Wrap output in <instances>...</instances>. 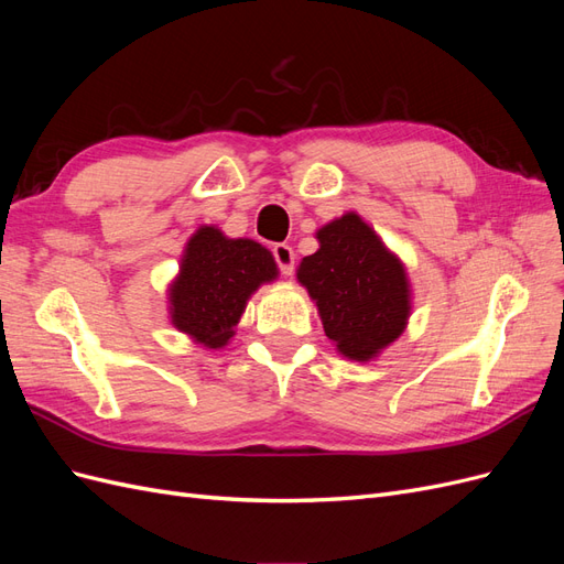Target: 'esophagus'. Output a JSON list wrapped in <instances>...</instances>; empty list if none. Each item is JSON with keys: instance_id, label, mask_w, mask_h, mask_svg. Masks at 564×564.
<instances>
[{"instance_id": "esophagus-1", "label": "esophagus", "mask_w": 564, "mask_h": 564, "mask_svg": "<svg viewBox=\"0 0 564 564\" xmlns=\"http://www.w3.org/2000/svg\"><path fill=\"white\" fill-rule=\"evenodd\" d=\"M272 259H275V263H278V268H280L282 275H294V268H296V253H294V249H292V247L284 245V242L275 245V247H272Z\"/></svg>"}]
</instances>
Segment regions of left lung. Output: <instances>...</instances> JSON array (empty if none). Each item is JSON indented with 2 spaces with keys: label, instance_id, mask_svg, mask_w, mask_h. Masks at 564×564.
<instances>
[{
  "label": "left lung",
  "instance_id": "left-lung-1",
  "mask_svg": "<svg viewBox=\"0 0 564 564\" xmlns=\"http://www.w3.org/2000/svg\"><path fill=\"white\" fill-rule=\"evenodd\" d=\"M319 249L299 265L336 348L367 362L395 340L409 317L404 268L365 220L346 214L317 232Z\"/></svg>",
  "mask_w": 564,
  "mask_h": 564
}]
</instances>
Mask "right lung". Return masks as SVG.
Instances as JSON below:
<instances>
[{
  "mask_svg": "<svg viewBox=\"0 0 564 564\" xmlns=\"http://www.w3.org/2000/svg\"><path fill=\"white\" fill-rule=\"evenodd\" d=\"M275 275L278 265L265 247L228 240L204 226L185 247L181 275L172 286V319L204 346H226L251 292Z\"/></svg>",
  "mask_w": 564,
  "mask_h": 564,
  "instance_id": "right-lung-1",
  "label": "right lung"
}]
</instances>
